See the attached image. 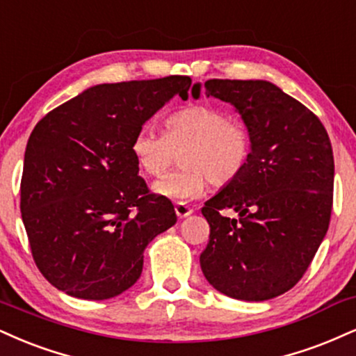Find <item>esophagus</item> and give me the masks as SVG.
<instances>
[{
  "label": "esophagus",
  "instance_id": "1",
  "mask_svg": "<svg viewBox=\"0 0 356 356\" xmlns=\"http://www.w3.org/2000/svg\"><path fill=\"white\" fill-rule=\"evenodd\" d=\"M175 213H177L179 219H186V217H189L192 213V209L189 207V205L177 202L175 204Z\"/></svg>",
  "mask_w": 356,
  "mask_h": 356
}]
</instances>
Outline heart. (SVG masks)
Wrapping results in <instances>:
<instances>
[{"label":"heart","instance_id":"1","mask_svg":"<svg viewBox=\"0 0 356 356\" xmlns=\"http://www.w3.org/2000/svg\"><path fill=\"white\" fill-rule=\"evenodd\" d=\"M186 148L184 169L154 182V194L175 202L199 199L211 181L232 182L250 157V136L242 122L209 106H189L165 121V134L143 126L131 139V156L139 170L159 177L172 163L175 150Z\"/></svg>","mask_w":356,"mask_h":356}]
</instances>
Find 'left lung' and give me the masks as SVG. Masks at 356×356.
Listing matches in <instances>:
<instances>
[{
    "label": "left lung",
    "mask_w": 356,
    "mask_h": 356,
    "mask_svg": "<svg viewBox=\"0 0 356 356\" xmlns=\"http://www.w3.org/2000/svg\"><path fill=\"white\" fill-rule=\"evenodd\" d=\"M205 96L234 106L250 136V157L207 200L211 225L200 268L230 298L264 302L289 292L327 235L333 202L332 144L320 119L262 79L205 81ZM202 86L192 88L199 99ZM224 208L239 213L224 218Z\"/></svg>",
    "instance_id": "left-lung-1"
}]
</instances>
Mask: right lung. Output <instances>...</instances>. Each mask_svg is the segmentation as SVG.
I'll use <instances>...</instances> for the list:
<instances>
[{
    "instance_id": "obj_1",
    "label": "right lung",
    "mask_w": 356,
    "mask_h": 356,
    "mask_svg": "<svg viewBox=\"0 0 356 356\" xmlns=\"http://www.w3.org/2000/svg\"><path fill=\"white\" fill-rule=\"evenodd\" d=\"M189 76L97 84L44 115L29 136L21 217L33 259L51 285L106 300L139 280L144 250L170 229L169 199L149 194L131 139Z\"/></svg>"
}]
</instances>
